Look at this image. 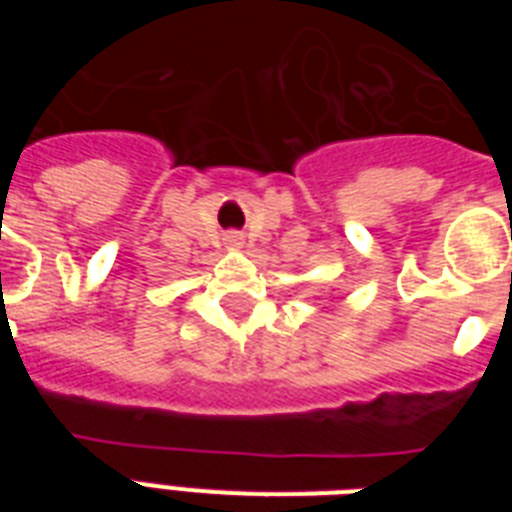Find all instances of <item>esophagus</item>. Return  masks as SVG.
Returning <instances> with one entry per match:
<instances>
[{
  "instance_id": "1",
  "label": "esophagus",
  "mask_w": 512,
  "mask_h": 512,
  "mask_svg": "<svg viewBox=\"0 0 512 512\" xmlns=\"http://www.w3.org/2000/svg\"><path fill=\"white\" fill-rule=\"evenodd\" d=\"M228 244H241L239 233H228Z\"/></svg>"
}]
</instances>
